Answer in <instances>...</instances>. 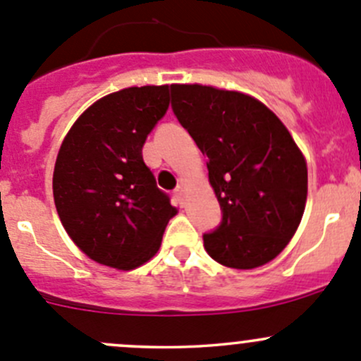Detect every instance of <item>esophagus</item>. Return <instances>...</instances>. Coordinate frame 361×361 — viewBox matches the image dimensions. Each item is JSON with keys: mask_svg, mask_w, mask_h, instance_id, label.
<instances>
[{"mask_svg": "<svg viewBox=\"0 0 361 361\" xmlns=\"http://www.w3.org/2000/svg\"><path fill=\"white\" fill-rule=\"evenodd\" d=\"M174 199H176L178 202L183 204V199H185V187L183 185H178L176 190H174Z\"/></svg>", "mask_w": 361, "mask_h": 361, "instance_id": "34e87169", "label": "esophagus"}]
</instances>
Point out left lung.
<instances>
[{
  "mask_svg": "<svg viewBox=\"0 0 361 361\" xmlns=\"http://www.w3.org/2000/svg\"><path fill=\"white\" fill-rule=\"evenodd\" d=\"M173 111L207 157L221 225L204 234L225 267L257 269L288 246L307 201V164L285 123L262 101L201 83L171 85Z\"/></svg>",
  "mask_w": 361,
  "mask_h": 361,
  "instance_id": "1",
  "label": "left lung"
}]
</instances>
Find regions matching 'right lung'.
Segmentation results:
<instances>
[{
    "label": "right lung",
    "instance_id": "obj_1",
    "mask_svg": "<svg viewBox=\"0 0 361 361\" xmlns=\"http://www.w3.org/2000/svg\"><path fill=\"white\" fill-rule=\"evenodd\" d=\"M169 108V85L127 87L90 104L68 130L54 167L64 231L90 260L130 271L155 257L178 213L143 160Z\"/></svg>",
    "mask_w": 361,
    "mask_h": 361
}]
</instances>
